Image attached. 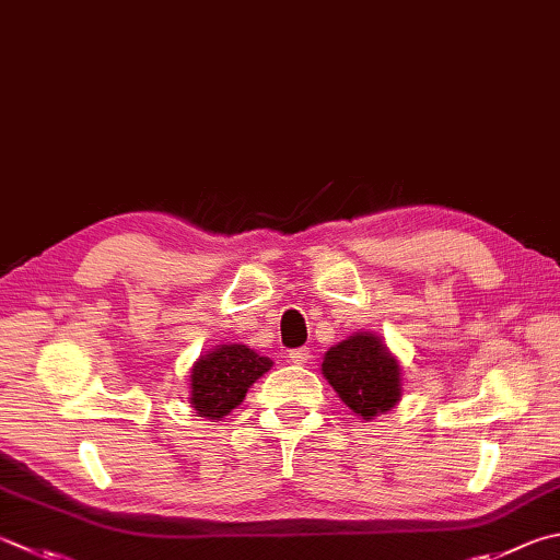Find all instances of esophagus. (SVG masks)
Masks as SVG:
<instances>
[{
  "label": "esophagus",
  "instance_id": "esophagus-1",
  "mask_svg": "<svg viewBox=\"0 0 560 560\" xmlns=\"http://www.w3.org/2000/svg\"><path fill=\"white\" fill-rule=\"evenodd\" d=\"M289 360L293 364H306L311 360V348H299V350H291L289 352Z\"/></svg>",
  "mask_w": 560,
  "mask_h": 560
}]
</instances>
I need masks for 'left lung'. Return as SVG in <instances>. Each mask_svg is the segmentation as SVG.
<instances>
[{"instance_id":"obj_1","label":"left lung","mask_w":560,"mask_h":560,"mask_svg":"<svg viewBox=\"0 0 560 560\" xmlns=\"http://www.w3.org/2000/svg\"><path fill=\"white\" fill-rule=\"evenodd\" d=\"M320 370L352 413L364 421L392 411L401 399L399 362L374 332H354L335 345L325 352Z\"/></svg>"}]
</instances>
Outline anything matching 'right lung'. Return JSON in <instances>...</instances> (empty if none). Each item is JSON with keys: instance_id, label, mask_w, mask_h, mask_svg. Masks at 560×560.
Wrapping results in <instances>:
<instances>
[{"instance_id": "add662e5", "label": "right lung", "mask_w": 560, "mask_h": 560, "mask_svg": "<svg viewBox=\"0 0 560 560\" xmlns=\"http://www.w3.org/2000/svg\"><path fill=\"white\" fill-rule=\"evenodd\" d=\"M269 370L271 360L261 358L247 345H218L190 370L188 401L192 411L208 421L225 419L245 399L249 386Z\"/></svg>"}]
</instances>
